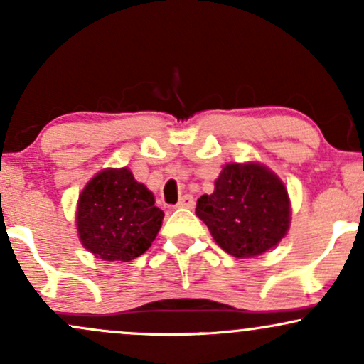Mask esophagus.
Segmentation results:
<instances>
[{"label": "esophagus", "instance_id": "1", "mask_svg": "<svg viewBox=\"0 0 364 364\" xmlns=\"http://www.w3.org/2000/svg\"><path fill=\"white\" fill-rule=\"evenodd\" d=\"M176 207L178 208H193L195 207L193 196H191V195L181 196V198H179V202L176 203Z\"/></svg>", "mask_w": 364, "mask_h": 364}]
</instances>
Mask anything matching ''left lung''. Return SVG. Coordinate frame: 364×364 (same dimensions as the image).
<instances>
[{
	"mask_svg": "<svg viewBox=\"0 0 364 364\" xmlns=\"http://www.w3.org/2000/svg\"><path fill=\"white\" fill-rule=\"evenodd\" d=\"M195 212L215 243L236 258L272 248L286 236L291 219L286 186L257 162L225 166L214 193L200 196Z\"/></svg>",
	"mask_w": 364,
	"mask_h": 364,
	"instance_id": "1",
	"label": "left lung"
}]
</instances>
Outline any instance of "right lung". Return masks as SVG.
Wrapping results in <instances>:
<instances>
[{
  "instance_id": "add662e5",
  "label": "right lung",
  "mask_w": 364,
  "mask_h": 364,
  "mask_svg": "<svg viewBox=\"0 0 364 364\" xmlns=\"http://www.w3.org/2000/svg\"><path fill=\"white\" fill-rule=\"evenodd\" d=\"M164 212L152 191L127 168L106 169L92 178L78 198L77 228L82 245L107 262H129L156 240Z\"/></svg>"
}]
</instances>
